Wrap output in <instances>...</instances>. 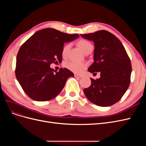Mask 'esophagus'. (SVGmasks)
I'll return each instance as SVG.
<instances>
[{
  "mask_svg": "<svg viewBox=\"0 0 146 146\" xmlns=\"http://www.w3.org/2000/svg\"><path fill=\"white\" fill-rule=\"evenodd\" d=\"M74 76L76 78H82V76H80V75H78V74H75Z\"/></svg>",
  "mask_w": 146,
  "mask_h": 146,
  "instance_id": "obj_1",
  "label": "esophagus"
}]
</instances>
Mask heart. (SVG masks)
<instances>
[{"label":"heart","instance_id":"1","mask_svg":"<svg viewBox=\"0 0 146 146\" xmlns=\"http://www.w3.org/2000/svg\"><path fill=\"white\" fill-rule=\"evenodd\" d=\"M78 47H80L82 50L85 53L91 52L93 48V46L91 42L89 41L86 40V39H80L77 42ZM70 44H66L62 49V56L63 57H66L67 55L68 52L70 47ZM65 67L68 69L70 71H72L76 74L82 73L86 67V64L84 63L76 62V61H69V62L66 63L64 64Z\"/></svg>","mask_w":146,"mask_h":146}]
</instances>
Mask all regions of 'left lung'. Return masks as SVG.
Returning <instances> with one entry per match:
<instances>
[{
    "mask_svg": "<svg viewBox=\"0 0 146 146\" xmlns=\"http://www.w3.org/2000/svg\"><path fill=\"white\" fill-rule=\"evenodd\" d=\"M94 42V62L88 71L100 77L91 78V85L83 90L86 98L100 107H109L120 100L130 83L131 64L129 56L120 40L107 30L81 35Z\"/></svg>",
    "mask_w": 146,
    "mask_h": 146,
    "instance_id": "8db88e82",
    "label": "left lung"
}]
</instances>
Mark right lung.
<instances>
[{
  "label": "right lung",
  "mask_w": 146,
  "mask_h": 146,
  "mask_svg": "<svg viewBox=\"0 0 146 146\" xmlns=\"http://www.w3.org/2000/svg\"><path fill=\"white\" fill-rule=\"evenodd\" d=\"M79 37L54 29L38 31L20 47L16 57V77L30 98L50 100L60 94L68 78L74 74L66 68L56 72L52 63H61L64 43Z\"/></svg>",
  "instance_id": "right-lung-1"
}]
</instances>
